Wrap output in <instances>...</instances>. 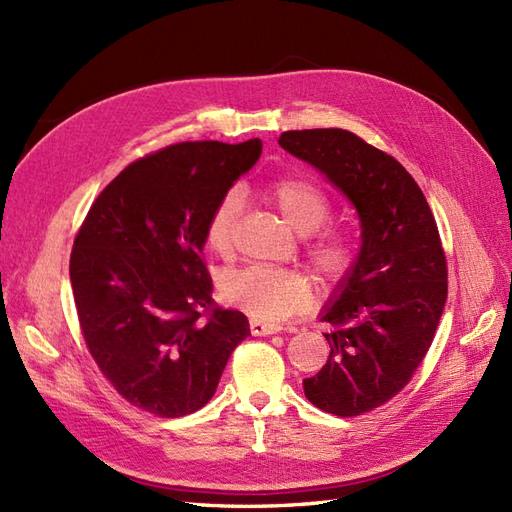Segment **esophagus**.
<instances>
[{
	"label": "esophagus",
	"mask_w": 512,
	"mask_h": 512,
	"mask_svg": "<svg viewBox=\"0 0 512 512\" xmlns=\"http://www.w3.org/2000/svg\"><path fill=\"white\" fill-rule=\"evenodd\" d=\"M250 331L252 335H258V337H267V335H275L280 333L282 327L280 324H273V322H265V320H250Z\"/></svg>",
	"instance_id": "obj_1"
}]
</instances>
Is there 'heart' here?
Returning a JSON list of instances; mask_svg holds the SVG:
<instances>
[{
  "instance_id": "obj_1",
  "label": "heart",
  "mask_w": 512,
  "mask_h": 512,
  "mask_svg": "<svg viewBox=\"0 0 512 512\" xmlns=\"http://www.w3.org/2000/svg\"><path fill=\"white\" fill-rule=\"evenodd\" d=\"M265 194L301 235H312L331 215L327 194L318 183L301 175L271 179ZM241 207L237 190H228L213 205L205 224V243L215 256L230 258L235 254ZM305 254L324 284H342L359 262V243L352 232L329 228L309 241ZM222 294L232 307L254 318L286 320L305 312L312 303V282L297 269L250 267L224 277Z\"/></svg>"
}]
</instances>
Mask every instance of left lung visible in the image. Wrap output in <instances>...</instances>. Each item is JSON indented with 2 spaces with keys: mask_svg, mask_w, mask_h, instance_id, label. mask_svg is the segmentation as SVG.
I'll return each instance as SVG.
<instances>
[{
  "mask_svg": "<svg viewBox=\"0 0 512 512\" xmlns=\"http://www.w3.org/2000/svg\"><path fill=\"white\" fill-rule=\"evenodd\" d=\"M280 145L342 190L361 220L359 262L322 320L327 365L305 397L335 416H359L412 380L436 335L448 294L436 218L408 170L342 128L290 130Z\"/></svg>",
  "mask_w": 512,
  "mask_h": 512,
  "instance_id": "8db88e82",
  "label": "left lung"
}]
</instances>
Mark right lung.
Wrapping results in <instances>:
<instances>
[{
	"label": "right lung",
	"instance_id": "add662e5",
	"mask_svg": "<svg viewBox=\"0 0 512 512\" xmlns=\"http://www.w3.org/2000/svg\"><path fill=\"white\" fill-rule=\"evenodd\" d=\"M239 145L188 141L128 164L89 207L70 254L76 314L102 376L162 418L203 408L247 318L211 299L203 260L213 205L260 158Z\"/></svg>",
	"mask_w": 512,
	"mask_h": 512
}]
</instances>
